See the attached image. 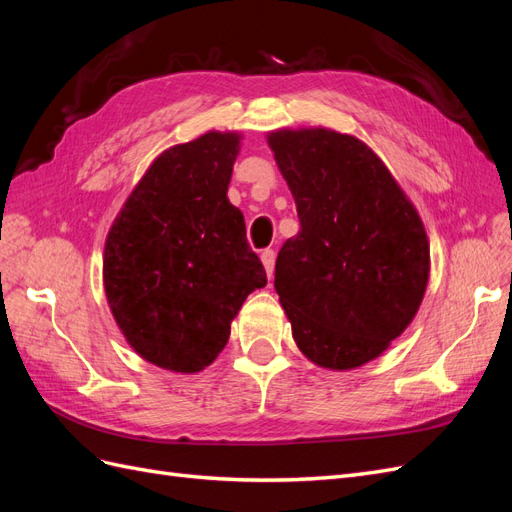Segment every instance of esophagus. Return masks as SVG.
Instances as JSON below:
<instances>
[{
  "instance_id": "esophagus-1",
  "label": "esophagus",
  "mask_w": 512,
  "mask_h": 512,
  "mask_svg": "<svg viewBox=\"0 0 512 512\" xmlns=\"http://www.w3.org/2000/svg\"><path fill=\"white\" fill-rule=\"evenodd\" d=\"M260 260H262V265H265L267 277H269V280H271L273 269H275V252H273V250H265V252L260 254Z\"/></svg>"
}]
</instances>
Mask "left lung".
<instances>
[{
    "label": "left lung",
    "mask_w": 512,
    "mask_h": 512,
    "mask_svg": "<svg viewBox=\"0 0 512 512\" xmlns=\"http://www.w3.org/2000/svg\"><path fill=\"white\" fill-rule=\"evenodd\" d=\"M267 143L301 222L275 260L294 342L318 367H361L423 303L431 260L421 215L361 138L318 126L273 130Z\"/></svg>",
    "instance_id": "8db88e82"
}]
</instances>
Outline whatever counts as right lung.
<instances>
[{
    "mask_svg": "<svg viewBox=\"0 0 512 512\" xmlns=\"http://www.w3.org/2000/svg\"><path fill=\"white\" fill-rule=\"evenodd\" d=\"M241 138L211 130L162 151L106 235L102 280L117 327L141 359L175 374L211 365L247 294L267 284L226 196Z\"/></svg>",
    "mask_w": 512,
    "mask_h": 512,
    "instance_id": "1",
    "label": "right lung"
}]
</instances>
